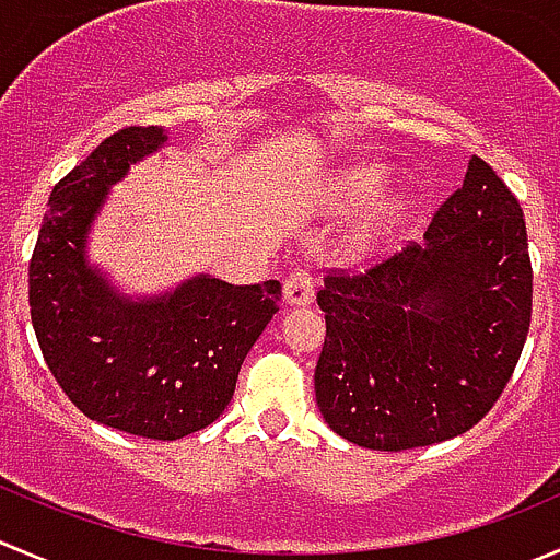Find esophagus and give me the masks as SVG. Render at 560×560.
Wrapping results in <instances>:
<instances>
[{
    "label": "esophagus",
    "instance_id": "34e87169",
    "mask_svg": "<svg viewBox=\"0 0 560 560\" xmlns=\"http://www.w3.org/2000/svg\"><path fill=\"white\" fill-rule=\"evenodd\" d=\"M314 298V279L306 268H295L284 279V301L290 306H303V303H312Z\"/></svg>",
    "mask_w": 560,
    "mask_h": 560
}]
</instances>
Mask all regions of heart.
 <instances>
[{"instance_id":"1","label":"heart","mask_w":560,"mask_h":560,"mask_svg":"<svg viewBox=\"0 0 560 560\" xmlns=\"http://www.w3.org/2000/svg\"><path fill=\"white\" fill-rule=\"evenodd\" d=\"M380 180H383V170H377V166H372V170H361L347 180V194L355 199H363L380 186Z\"/></svg>"}]
</instances>
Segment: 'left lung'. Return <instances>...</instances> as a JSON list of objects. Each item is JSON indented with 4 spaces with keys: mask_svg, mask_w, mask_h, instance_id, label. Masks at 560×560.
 Returning <instances> with one entry per match:
<instances>
[{
    "mask_svg": "<svg viewBox=\"0 0 560 560\" xmlns=\"http://www.w3.org/2000/svg\"><path fill=\"white\" fill-rule=\"evenodd\" d=\"M534 270L523 208L485 159L427 226L424 243L317 290L325 341L314 369L330 430L407 452L476 427L512 380L530 328Z\"/></svg>",
    "mask_w": 560,
    "mask_h": 560,
    "instance_id": "1",
    "label": "left lung"
}]
</instances>
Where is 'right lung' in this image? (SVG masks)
Instances as JSON below:
<instances>
[{
    "label": "right lung",
    "mask_w": 560,
    "mask_h": 560,
    "mask_svg": "<svg viewBox=\"0 0 560 560\" xmlns=\"http://www.w3.org/2000/svg\"><path fill=\"white\" fill-rule=\"evenodd\" d=\"M164 142L159 125L106 136L54 186L30 259L32 328L59 388L97 424L150 441L186 438L224 412L281 295L279 281L197 276L133 303L86 265V232L108 186Z\"/></svg>",
    "instance_id": "1"
}]
</instances>
